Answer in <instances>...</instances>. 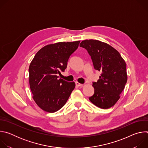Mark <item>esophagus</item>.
<instances>
[{"label": "esophagus", "mask_w": 148, "mask_h": 148, "mask_svg": "<svg viewBox=\"0 0 148 148\" xmlns=\"http://www.w3.org/2000/svg\"><path fill=\"white\" fill-rule=\"evenodd\" d=\"M75 85H76V86H78V87H82L83 86V84H80L78 82H75Z\"/></svg>", "instance_id": "esophagus-1"}]
</instances>
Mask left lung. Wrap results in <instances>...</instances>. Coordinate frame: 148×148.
Instances as JSON below:
<instances>
[{"mask_svg": "<svg viewBox=\"0 0 148 148\" xmlns=\"http://www.w3.org/2000/svg\"><path fill=\"white\" fill-rule=\"evenodd\" d=\"M79 46L87 50L94 69L102 72L97 82L92 83L94 94L90 101L102 109L113 107L127 81L125 60L114 47L97 40H83Z\"/></svg>", "mask_w": 148, "mask_h": 148, "instance_id": "obj_1", "label": "left lung"}]
</instances>
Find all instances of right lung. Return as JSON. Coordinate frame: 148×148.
Wrapping results in <instances>:
<instances>
[{"label": "right lung", "instance_id": "add662e5", "mask_svg": "<svg viewBox=\"0 0 148 148\" xmlns=\"http://www.w3.org/2000/svg\"><path fill=\"white\" fill-rule=\"evenodd\" d=\"M80 41L48 45L36 54L29 68V84L33 98L43 111L53 113L66 104L75 88L74 82L58 78L67 68L70 56Z\"/></svg>", "mask_w": 148, "mask_h": 148}]
</instances>
